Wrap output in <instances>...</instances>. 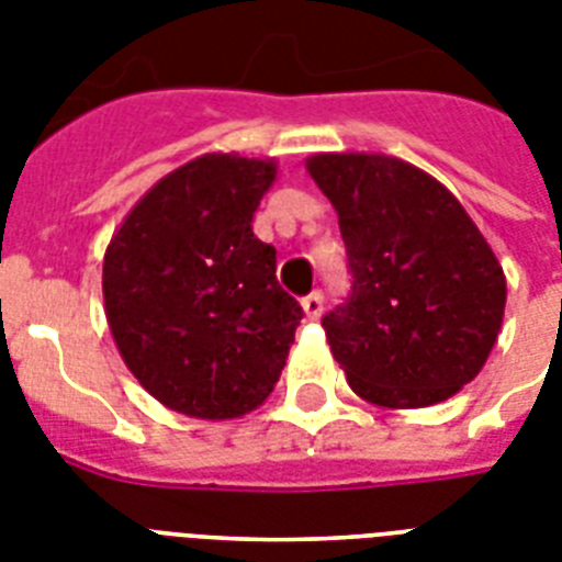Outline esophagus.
I'll return each mask as SVG.
<instances>
[{
	"label": "esophagus",
	"mask_w": 562,
	"mask_h": 562,
	"mask_svg": "<svg viewBox=\"0 0 562 562\" xmlns=\"http://www.w3.org/2000/svg\"><path fill=\"white\" fill-rule=\"evenodd\" d=\"M303 312H306L308 321H317V317L324 315V294L321 291H312L303 297Z\"/></svg>",
	"instance_id": "obj_1"
}]
</instances>
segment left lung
<instances>
[{
	"label": "left lung",
	"instance_id": "1",
	"mask_svg": "<svg viewBox=\"0 0 562 562\" xmlns=\"http://www.w3.org/2000/svg\"><path fill=\"white\" fill-rule=\"evenodd\" d=\"M308 175L338 212L350 297L326 341L361 400L426 408L481 373L505 317L507 282L461 201L384 154H315Z\"/></svg>",
	"mask_w": 562,
	"mask_h": 562
}]
</instances>
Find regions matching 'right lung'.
Listing matches in <instances>:
<instances>
[{
	"label": "right lung",
	"instance_id": "add662e5",
	"mask_svg": "<svg viewBox=\"0 0 562 562\" xmlns=\"http://www.w3.org/2000/svg\"><path fill=\"white\" fill-rule=\"evenodd\" d=\"M273 160L203 154L145 192L104 254V312L127 370L166 408L233 419L259 408L303 308L254 236Z\"/></svg>",
	"mask_w": 562,
	"mask_h": 562
}]
</instances>
